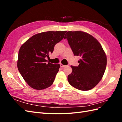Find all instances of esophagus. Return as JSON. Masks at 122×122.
<instances>
[{
	"label": "esophagus",
	"instance_id": "esophagus-1",
	"mask_svg": "<svg viewBox=\"0 0 122 122\" xmlns=\"http://www.w3.org/2000/svg\"><path fill=\"white\" fill-rule=\"evenodd\" d=\"M60 67H61V68H64V66H64L63 64H61V63H60Z\"/></svg>",
	"mask_w": 122,
	"mask_h": 122
}]
</instances>
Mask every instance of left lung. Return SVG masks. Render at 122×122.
Instances as JSON below:
<instances>
[{
    "instance_id": "1",
    "label": "left lung",
    "mask_w": 122,
    "mask_h": 122,
    "mask_svg": "<svg viewBox=\"0 0 122 122\" xmlns=\"http://www.w3.org/2000/svg\"><path fill=\"white\" fill-rule=\"evenodd\" d=\"M74 56H80L78 66H71L72 73L68 75L69 83L82 91L91 90L104 75L107 63V56L100 42L88 33L76 31H68L64 36Z\"/></svg>"
}]
</instances>
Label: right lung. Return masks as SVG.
Instances as JSON below:
<instances>
[{"label": "right lung", "mask_w": 122, "mask_h": 122, "mask_svg": "<svg viewBox=\"0 0 122 122\" xmlns=\"http://www.w3.org/2000/svg\"><path fill=\"white\" fill-rule=\"evenodd\" d=\"M66 31L44 32L29 38L20 47L17 66L30 87L45 89L52 84L60 64L48 62L46 58L53 52L54 46L63 39Z\"/></svg>", "instance_id": "obj_1"}]
</instances>
